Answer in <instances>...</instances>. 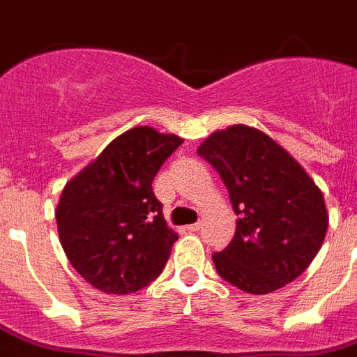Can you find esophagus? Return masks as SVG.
<instances>
[{
    "label": "esophagus",
    "instance_id": "esophagus-1",
    "mask_svg": "<svg viewBox=\"0 0 357 357\" xmlns=\"http://www.w3.org/2000/svg\"><path fill=\"white\" fill-rule=\"evenodd\" d=\"M202 228V222H195V224H189L187 226V231H198Z\"/></svg>",
    "mask_w": 357,
    "mask_h": 357
}]
</instances>
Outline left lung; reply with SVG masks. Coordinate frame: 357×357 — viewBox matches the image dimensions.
<instances>
[{
    "mask_svg": "<svg viewBox=\"0 0 357 357\" xmlns=\"http://www.w3.org/2000/svg\"><path fill=\"white\" fill-rule=\"evenodd\" d=\"M198 155L220 174L238 217L231 243L213 254L218 276L252 294L296 280L328 229L315 181L271 137L246 126L213 133Z\"/></svg>",
    "mask_w": 357,
    "mask_h": 357,
    "instance_id": "8db88e82",
    "label": "left lung"
}]
</instances>
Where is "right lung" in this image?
I'll return each instance as SVG.
<instances>
[{
	"label": "right lung",
	"mask_w": 357,
	"mask_h": 357,
	"mask_svg": "<svg viewBox=\"0 0 357 357\" xmlns=\"http://www.w3.org/2000/svg\"><path fill=\"white\" fill-rule=\"evenodd\" d=\"M183 144L135 128L114 139L59 200V238L75 271L103 293L129 294L162 272L178 234L168 228L151 181Z\"/></svg>",
	"instance_id": "add662e5"
}]
</instances>
